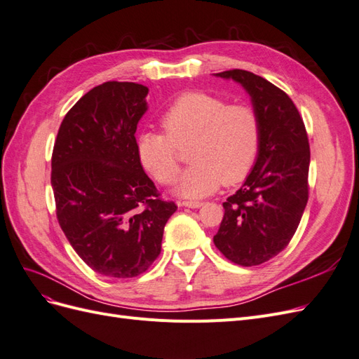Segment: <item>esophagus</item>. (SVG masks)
<instances>
[{
  "instance_id": "1",
  "label": "esophagus",
  "mask_w": 359,
  "mask_h": 359,
  "mask_svg": "<svg viewBox=\"0 0 359 359\" xmlns=\"http://www.w3.org/2000/svg\"><path fill=\"white\" fill-rule=\"evenodd\" d=\"M181 205L187 206V208H199V206H202V202H199V201H182Z\"/></svg>"
}]
</instances>
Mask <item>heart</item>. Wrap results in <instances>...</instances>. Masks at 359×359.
Here are the masks:
<instances>
[{
  "label": "heart",
  "mask_w": 359,
  "mask_h": 359,
  "mask_svg": "<svg viewBox=\"0 0 359 359\" xmlns=\"http://www.w3.org/2000/svg\"><path fill=\"white\" fill-rule=\"evenodd\" d=\"M160 123L163 133L139 136L137 156L151 177L161 186H170L181 170L178 149L189 147L191 166L180 181V196L198 199L214 193L222 182L235 186L255 166L262 128L252 106L189 91L168 107Z\"/></svg>",
  "instance_id": "b5f03b06"
}]
</instances>
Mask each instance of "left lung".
Returning <instances> with one entry per match:
<instances>
[{"mask_svg":"<svg viewBox=\"0 0 359 359\" xmlns=\"http://www.w3.org/2000/svg\"><path fill=\"white\" fill-rule=\"evenodd\" d=\"M217 76L244 86L262 135L255 168L223 203L214 244L231 262L256 266L283 252L298 229L309 201V136L295 103L278 86L241 69Z\"/></svg>","mask_w":359,"mask_h":359,"instance_id":"8db88e82","label":"left lung"}]
</instances>
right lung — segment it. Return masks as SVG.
Wrapping results in <instances>:
<instances>
[{"label":"right lung","instance_id":"right-lung-1","mask_svg":"<svg viewBox=\"0 0 359 359\" xmlns=\"http://www.w3.org/2000/svg\"><path fill=\"white\" fill-rule=\"evenodd\" d=\"M147 94L135 82L94 86L64 116L52 151L61 229L86 265L112 278L137 277L153 265L178 208L160 198L137 156Z\"/></svg>","mask_w":359,"mask_h":359}]
</instances>
